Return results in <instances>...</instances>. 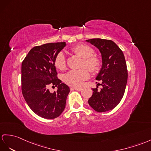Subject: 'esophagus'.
<instances>
[{"mask_svg":"<svg viewBox=\"0 0 151 151\" xmlns=\"http://www.w3.org/2000/svg\"><path fill=\"white\" fill-rule=\"evenodd\" d=\"M71 90H76V91H81L82 90V88H76V87H72V88H70Z\"/></svg>","mask_w":151,"mask_h":151,"instance_id":"34e87169","label":"esophagus"}]
</instances>
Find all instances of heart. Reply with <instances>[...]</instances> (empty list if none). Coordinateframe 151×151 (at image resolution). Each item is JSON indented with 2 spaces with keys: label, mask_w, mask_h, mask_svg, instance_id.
<instances>
[{
  "label": "heart",
  "mask_w": 151,
  "mask_h": 151,
  "mask_svg": "<svg viewBox=\"0 0 151 151\" xmlns=\"http://www.w3.org/2000/svg\"><path fill=\"white\" fill-rule=\"evenodd\" d=\"M72 52L83 58L81 67H86L93 73L99 71L101 67V60L98 56L93 55L94 50L89 45L80 43L73 47ZM54 65L60 70H64L67 68V61L65 54L59 52L54 60ZM86 68H81L78 70H72L64 77L65 82L73 87L81 86L85 80L90 77V73Z\"/></svg>",
  "instance_id": "1"
}]
</instances>
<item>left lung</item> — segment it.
<instances>
[{"label":"left lung","mask_w":151,"mask_h":151,"mask_svg":"<svg viewBox=\"0 0 151 151\" xmlns=\"http://www.w3.org/2000/svg\"><path fill=\"white\" fill-rule=\"evenodd\" d=\"M86 42L99 50L102 62L96 77L102 88L101 90L92 88L93 94L88 104L97 112L108 111L115 108L124 96L127 81L126 60L122 50L112 40L93 38Z\"/></svg>","instance_id":"8db88e82"}]
</instances>
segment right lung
Instances as JSON below:
<instances>
[{"mask_svg":"<svg viewBox=\"0 0 151 151\" xmlns=\"http://www.w3.org/2000/svg\"><path fill=\"white\" fill-rule=\"evenodd\" d=\"M65 42L45 43L31 49L22 63V91L29 107L47 119L57 118L64 111L69 87L57 77L54 66L56 55ZM57 86L50 93L47 88Z\"/></svg>","mask_w":151,"mask_h":151,"instance_id":"right-lung-1","label":"right lung"}]
</instances>
